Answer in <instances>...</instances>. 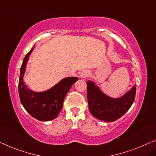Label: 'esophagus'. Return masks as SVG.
Returning a JSON list of instances; mask_svg holds the SVG:
<instances>
[{
	"label": "esophagus",
	"mask_w": 156,
	"mask_h": 156,
	"mask_svg": "<svg viewBox=\"0 0 156 156\" xmlns=\"http://www.w3.org/2000/svg\"><path fill=\"white\" fill-rule=\"evenodd\" d=\"M90 73L89 71L87 70H83L80 73V78H85L89 76Z\"/></svg>",
	"instance_id": "1"
}]
</instances>
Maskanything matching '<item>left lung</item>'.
I'll return each mask as SVG.
<instances>
[{"label":"left lung","mask_w":156,"mask_h":156,"mask_svg":"<svg viewBox=\"0 0 156 156\" xmlns=\"http://www.w3.org/2000/svg\"><path fill=\"white\" fill-rule=\"evenodd\" d=\"M87 90L88 106L91 114L100 120L113 122L124 115L132 106L135 98L136 85L118 98L104 94L91 80L87 82Z\"/></svg>","instance_id":"left-lung-1"}]
</instances>
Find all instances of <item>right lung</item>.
Segmentation results:
<instances>
[{
  "mask_svg": "<svg viewBox=\"0 0 156 156\" xmlns=\"http://www.w3.org/2000/svg\"><path fill=\"white\" fill-rule=\"evenodd\" d=\"M34 46L25 56L21 66L19 95L22 106L32 117L41 121H50L59 115L63 106L65 97L78 78V77L63 78L53 87L43 92L33 91L27 88L24 82V76L29 56L34 50Z\"/></svg>",
  "mask_w": 156,
  "mask_h": 156,
  "instance_id": "right-lung-1",
  "label": "right lung"
}]
</instances>
